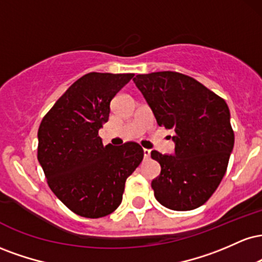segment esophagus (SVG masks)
<instances>
[{"instance_id":"34e87169","label":"esophagus","mask_w":262,"mask_h":262,"mask_svg":"<svg viewBox=\"0 0 262 262\" xmlns=\"http://www.w3.org/2000/svg\"><path fill=\"white\" fill-rule=\"evenodd\" d=\"M143 151H144V158H145V159L150 158V152H151V151H150L149 149H144Z\"/></svg>"}]
</instances>
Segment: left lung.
<instances>
[{
  "label": "left lung",
  "instance_id": "obj_1",
  "mask_svg": "<svg viewBox=\"0 0 262 262\" xmlns=\"http://www.w3.org/2000/svg\"><path fill=\"white\" fill-rule=\"evenodd\" d=\"M133 81L158 124L176 133L172 155L151 151L161 166L151 181L155 198L169 209L198 208L217 189L233 151L228 104L197 80L175 71L137 75Z\"/></svg>",
  "mask_w": 262,
  "mask_h": 262
}]
</instances>
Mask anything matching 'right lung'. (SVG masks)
Listing matches in <instances>:
<instances>
[{
  "label": "right lung",
  "mask_w": 262,
  "mask_h": 262,
  "mask_svg": "<svg viewBox=\"0 0 262 262\" xmlns=\"http://www.w3.org/2000/svg\"><path fill=\"white\" fill-rule=\"evenodd\" d=\"M133 76L83 75L39 125L38 161L48 185L81 217L101 218L118 208L125 181L143 160V148L138 143L103 146L98 137L110 117L111 101Z\"/></svg>",
  "instance_id": "obj_1"
}]
</instances>
